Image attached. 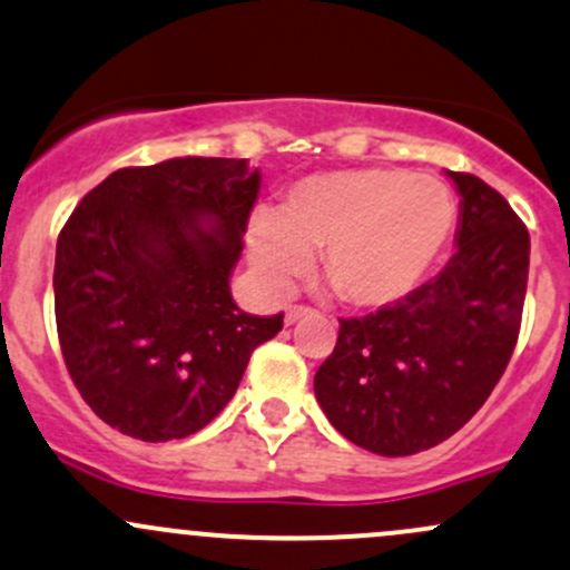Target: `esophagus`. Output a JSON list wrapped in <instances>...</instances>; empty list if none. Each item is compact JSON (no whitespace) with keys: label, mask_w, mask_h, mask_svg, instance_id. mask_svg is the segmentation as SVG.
<instances>
[{"label":"esophagus","mask_w":570,"mask_h":570,"mask_svg":"<svg viewBox=\"0 0 570 570\" xmlns=\"http://www.w3.org/2000/svg\"><path fill=\"white\" fill-rule=\"evenodd\" d=\"M308 316H314V311L305 308V305H289L284 314V322L295 324V322H299V318H308Z\"/></svg>","instance_id":"obj_1"}]
</instances>
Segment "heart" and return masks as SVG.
Wrapping results in <instances>:
<instances>
[{
  "label": "heart",
  "mask_w": 570,
  "mask_h": 570,
  "mask_svg": "<svg viewBox=\"0 0 570 570\" xmlns=\"http://www.w3.org/2000/svg\"><path fill=\"white\" fill-rule=\"evenodd\" d=\"M454 227L452 191L428 175L356 167L299 178L248 229L262 284L286 292L318 252L322 278L352 308H390L416 289Z\"/></svg>",
  "instance_id": "b5f03b06"
}]
</instances>
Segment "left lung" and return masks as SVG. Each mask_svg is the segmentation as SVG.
Instances as JSON below:
<instances>
[{
	"label": "left lung",
	"mask_w": 570,
	"mask_h": 570,
	"mask_svg": "<svg viewBox=\"0 0 570 570\" xmlns=\"http://www.w3.org/2000/svg\"><path fill=\"white\" fill-rule=\"evenodd\" d=\"M460 191L454 254L390 308L341 318L314 392L343 438L384 458L433 449L490 397L514 354L528 292L530 235L476 175Z\"/></svg>",
	"instance_id": "obj_1"
}]
</instances>
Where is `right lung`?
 Here are the masks:
<instances>
[{
	"mask_svg": "<svg viewBox=\"0 0 570 570\" xmlns=\"http://www.w3.org/2000/svg\"><path fill=\"white\" fill-rule=\"evenodd\" d=\"M262 175L184 156L110 173L56 243V330L80 397L118 433L186 438L235 395L284 314L235 305L229 275Z\"/></svg>",
	"mask_w": 570,
	"mask_h": 570,
	"instance_id": "1",
	"label": "right lung"
}]
</instances>
